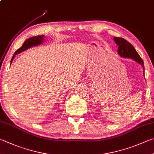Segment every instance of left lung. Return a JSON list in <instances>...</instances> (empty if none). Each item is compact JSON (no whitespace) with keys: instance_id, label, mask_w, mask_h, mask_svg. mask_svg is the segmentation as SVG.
I'll use <instances>...</instances> for the list:
<instances>
[{"instance_id":"obj_1","label":"left lung","mask_w":154,"mask_h":154,"mask_svg":"<svg viewBox=\"0 0 154 154\" xmlns=\"http://www.w3.org/2000/svg\"><path fill=\"white\" fill-rule=\"evenodd\" d=\"M114 40L115 41L116 44L119 46L118 53L121 57L133 59L136 62L141 64L142 66L144 68V63L143 60L141 59L140 56L139 55L137 52L136 51V50L132 44H130L125 39L122 38L114 37Z\"/></svg>"}]
</instances>
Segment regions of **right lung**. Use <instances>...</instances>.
Instances as JSON below:
<instances>
[{
  "instance_id": "obj_1",
  "label": "right lung",
  "mask_w": 154,
  "mask_h": 154,
  "mask_svg": "<svg viewBox=\"0 0 154 154\" xmlns=\"http://www.w3.org/2000/svg\"><path fill=\"white\" fill-rule=\"evenodd\" d=\"M44 38V35H38V36H34V37H32V38H30L29 39H27V40H26L24 42L23 44L22 45L21 48H19L15 52L13 57H12V58H11V63H12L13 58H15L16 54H19V53L24 51V50H26V49L30 48V47L37 46V45H38V44H40L43 42Z\"/></svg>"
}]
</instances>
